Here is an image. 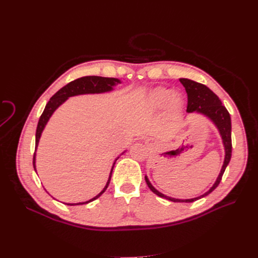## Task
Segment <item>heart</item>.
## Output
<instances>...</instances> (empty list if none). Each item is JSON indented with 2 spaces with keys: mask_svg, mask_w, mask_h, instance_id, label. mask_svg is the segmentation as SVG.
Here are the masks:
<instances>
[{
  "mask_svg": "<svg viewBox=\"0 0 258 258\" xmlns=\"http://www.w3.org/2000/svg\"><path fill=\"white\" fill-rule=\"evenodd\" d=\"M184 104L185 99L181 92L163 87L154 89L146 98V105L152 112H160L165 108L169 114L177 115L182 112Z\"/></svg>",
  "mask_w": 258,
  "mask_h": 258,
  "instance_id": "b5f03b06",
  "label": "heart"
}]
</instances>
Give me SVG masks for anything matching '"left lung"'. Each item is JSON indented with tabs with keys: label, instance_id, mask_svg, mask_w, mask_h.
Listing matches in <instances>:
<instances>
[{
	"label": "left lung",
	"instance_id": "1",
	"mask_svg": "<svg viewBox=\"0 0 258 258\" xmlns=\"http://www.w3.org/2000/svg\"><path fill=\"white\" fill-rule=\"evenodd\" d=\"M181 84L184 86L187 97H188V103H187V113L188 114H200L208 118L214 126L218 128L220 136L222 138V143L224 146L225 151V158L223 162V166L221 168V171L216 178L213 185L209 188L205 194L201 195L200 197L192 198V199H174L171 197H168L164 194L160 192L159 190L153 186V184L148 180L147 175L145 174V181L147 186L150 187L151 190L157 195L158 197L164 198L166 200H169L174 203H191L197 200H200L211 194L214 189L219 186L223 174L225 172L226 167L228 166L230 159H231V153H232V143H231V118H230V114L228 113L227 108L222 104V101L216 95L205 85H202L197 81H194L188 78H180Z\"/></svg>",
	"mask_w": 258,
	"mask_h": 258
}]
</instances>
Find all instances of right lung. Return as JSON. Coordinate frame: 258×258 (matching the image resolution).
<instances>
[{
  "instance_id": "add662e5",
  "label": "right lung",
  "mask_w": 258,
  "mask_h": 258,
  "mask_svg": "<svg viewBox=\"0 0 258 258\" xmlns=\"http://www.w3.org/2000/svg\"><path fill=\"white\" fill-rule=\"evenodd\" d=\"M121 84V80L118 78H112V77H101V76H85L78 78L76 80L71 81V83L68 84L67 86H64L63 88H61L59 91H57L55 94L53 95L51 97V99L49 100V102L46 104L45 110L40 116L39 120H38V124L36 127V134H35V152L37 150V146L40 140V137H42V134L47 125V123L49 122L50 118L52 117V115L54 114L57 108L64 103L68 99L73 96H78V95H86V94H102V93H107V92H112L114 91V88ZM126 151H124L123 153H121L114 161L112 169L110 171V175H108L107 182L105 184V186L103 187L102 190L96 196L92 199H90L89 201L86 202H81V203H63L66 205L69 206H75V205H83V204H88L90 202H93L96 199H98L105 190L110 184L111 181V177H112V172L115 166L116 161L120 158L121 155H123ZM35 161H36V153H34L33 156V167L34 170L36 171V165H35Z\"/></svg>"
}]
</instances>
